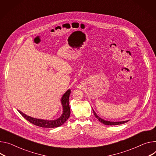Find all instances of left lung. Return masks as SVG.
Segmentation results:
<instances>
[{
  "instance_id": "obj_1",
  "label": "left lung",
  "mask_w": 156,
  "mask_h": 156,
  "mask_svg": "<svg viewBox=\"0 0 156 156\" xmlns=\"http://www.w3.org/2000/svg\"><path fill=\"white\" fill-rule=\"evenodd\" d=\"M93 113H94V116H95V117L100 121L101 122H102L103 124H105V125H111V126H112V125H119V124H124V123H125V122H127V121H118V122H112V121H106V120H105V119H101V118H100V117H99L97 115H96V113L94 112V111L93 109Z\"/></svg>"
}]
</instances>
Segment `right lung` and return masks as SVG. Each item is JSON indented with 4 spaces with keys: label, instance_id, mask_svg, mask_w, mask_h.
<instances>
[{
    "label": "right lung",
    "instance_id": "obj_1",
    "mask_svg": "<svg viewBox=\"0 0 156 156\" xmlns=\"http://www.w3.org/2000/svg\"><path fill=\"white\" fill-rule=\"evenodd\" d=\"M70 93L71 90L69 89L68 91H66V92L63 95L62 98L61 103L63 106V113L62 116L57 119L44 120L41 119H37L25 115L24 113L19 110H18V111L25 119L37 126L41 127H47V128L59 127L66 122V121L69 118L70 115V108L69 106V98Z\"/></svg>",
    "mask_w": 156,
    "mask_h": 156
}]
</instances>
